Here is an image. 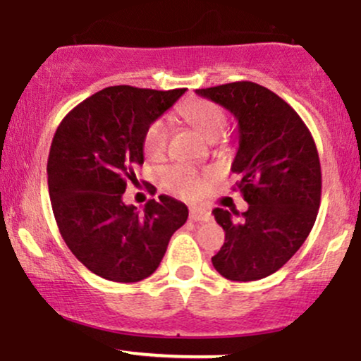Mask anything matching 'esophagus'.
<instances>
[{"label": "esophagus", "mask_w": 361, "mask_h": 361, "mask_svg": "<svg viewBox=\"0 0 361 361\" xmlns=\"http://www.w3.org/2000/svg\"><path fill=\"white\" fill-rule=\"evenodd\" d=\"M190 219L195 222H209L210 219H212V215L207 209H200V207H193L192 210H190Z\"/></svg>", "instance_id": "obj_1"}]
</instances>
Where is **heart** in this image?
Listing matches in <instances>:
<instances>
[{
	"label": "heart",
	"mask_w": 361,
	"mask_h": 361,
	"mask_svg": "<svg viewBox=\"0 0 361 361\" xmlns=\"http://www.w3.org/2000/svg\"><path fill=\"white\" fill-rule=\"evenodd\" d=\"M181 115L188 123L197 128L205 139L214 140L219 139L226 130V115L212 102L207 100H190L181 106ZM168 135H169V126L166 120H154L146 128L142 139L144 154L149 159H157L164 154L168 146ZM161 181L171 190L173 193L180 195V197L192 198L197 197L198 193L204 190L205 176L198 173L197 169L186 164H175L163 169L161 173Z\"/></svg>",
	"instance_id": "1"
}]
</instances>
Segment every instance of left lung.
I'll return each mask as SVG.
<instances>
[{
	"instance_id": "1",
	"label": "left lung",
	"mask_w": 361,
	"mask_h": 361,
	"mask_svg": "<svg viewBox=\"0 0 361 361\" xmlns=\"http://www.w3.org/2000/svg\"><path fill=\"white\" fill-rule=\"evenodd\" d=\"M238 120L233 171L247 210L214 209L226 241L212 258L224 279L255 281L280 270L299 251L321 204V163L297 111L264 86L235 81L197 90Z\"/></svg>"
}]
</instances>
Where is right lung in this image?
Returning a JSON list of instances; mask_svg holds the SVG:
<instances>
[{
    "mask_svg": "<svg viewBox=\"0 0 361 361\" xmlns=\"http://www.w3.org/2000/svg\"><path fill=\"white\" fill-rule=\"evenodd\" d=\"M185 88L110 86L66 115L47 161L49 195L59 233L94 275L120 283L151 276L175 231L188 219L183 202L161 195L142 212L123 204L127 181L142 166L146 128Z\"/></svg>",
    "mask_w": 361,
    "mask_h": 361,
    "instance_id": "add662e5",
    "label": "right lung"
}]
</instances>
